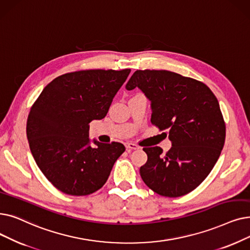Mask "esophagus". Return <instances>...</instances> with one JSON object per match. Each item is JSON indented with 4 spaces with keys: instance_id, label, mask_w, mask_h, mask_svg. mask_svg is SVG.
<instances>
[{
    "instance_id": "34e87169",
    "label": "esophagus",
    "mask_w": 250,
    "mask_h": 250,
    "mask_svg": "<svg viewBox=\"0 0 250 250\" xmlns=\"http://www.w3.org/2000/svg\"><path fill=\"white\" fill-rule=\"evenodd\" d=\"M125 147L127 149H131V150H136V149H139V146L134 144V143H126L125 144Z\"/></svg>"
}]
</instances>
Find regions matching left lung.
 I'll return each instance as SVG.
<instances>
[{"mask_svg":"<svg viewBox=\"0 0 250 250\" xmlns=\"http://www.w3.org/2000/svg\"><path fill=\"white\" fill-rule=\"evenodd\" d=\"M150 101L151 122L167 129L171 148L143 150L140 175L161 196L179 197L204 181L223 150L226 125L218 99L208 85L168 70H137L125 84Z\"/></svg>","mask_w":250,"mask_h":250,"instance_id":"obj_1","label":"left lung"}]
</instances>
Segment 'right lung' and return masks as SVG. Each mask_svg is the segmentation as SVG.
<instances>
[{
    "mask_svg": "<svg viewBox=\"0 0 250 250\" xmlns=\"http://www.w3.org/2000/svg\"><path fill=\"white\" fill-rule=\"evenodd\" d=\"M131 69L83 70L60 75L42 90L26 124L31 154L45 177L61 192L83 196L99 190L122 143L89 138L90 123L106 116Z\"/></svg>",
    "mask_w": 250,
    "mask_h": 250,
    "instance_id": "1",
    "label": "right lung"
}]
</instances>
